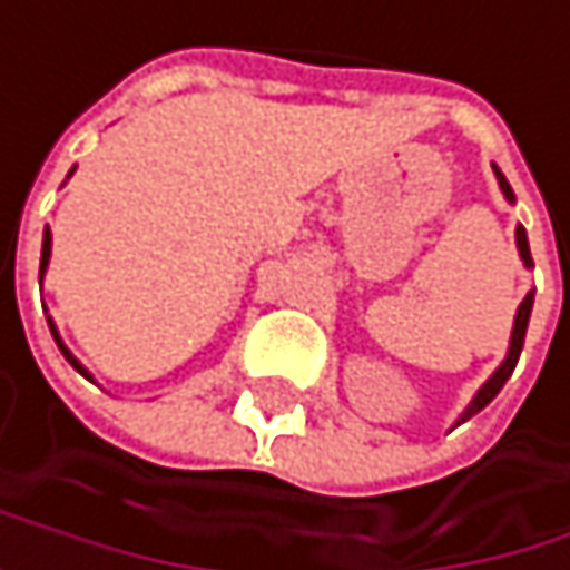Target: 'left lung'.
<instances>
[{
  "label": "left lung",
  "mask_w": 570,
  "mask_h": 570,
  "mask_svg": "<svg viewBox=\"0 0 570 570\" xmlns=\"http://www.w3.org/2000/svg\"><path fill=\"white\" fill-rule=\"evenodd\" d=\"M493 174H497V184H501V194L514 204V190H511V184H508V177L493 167ZM514 238H518V255H521V262H524V268H534V262H531V248H528V232L518 225V232H514ZM531 308H534V288L524 295V302L518 305V315H514V328H511V345H508V355H504V363L493 370V376L476 390V396L470 400V406L460 413V420L453 423V426H460V423H466L473 413H480L497 393L504 390V383L511 380V373H514V366H518V360H521V348H524V335H528V322H531Z\"/></svg>",
  "instance_id": "8db88e82"
}]
</instances>
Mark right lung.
Masks as SVG:
<instances>
[{
  "label": "right lung",
  "mask_w": 570,
  "mask_h": 570,
  "mask_svg": "<svg viewBox=\"0 0 570 570\" xmlns=\"http://www.w3.org/2000/svg\"><path fill=\"white\" fill-rule=\"evenodd\" d=\"M73 170H77V167H73ZM73 170H69L66 177H73ZM49 255H52V235H49V228H46V232H42V258H39V285H42V275H46V268H49ZM49 332H52V338H56L59 352L66 355V363H69V366H73V370H77L80 376H87V380H90L87 366H83V363L77 360V355H73V352H69V348H66V342L59 338V332H56V322H52V318H49Z\"/></svg>",
  "instance_id": "right-lung-1"
}]
</instances>
